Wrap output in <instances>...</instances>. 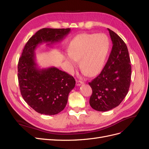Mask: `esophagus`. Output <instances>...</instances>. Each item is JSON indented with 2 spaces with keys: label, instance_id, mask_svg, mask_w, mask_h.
I'll list each match as a JSON object with an SVG mask.
<instances>
[{
  "label": "esophagus",
  "instance_id": "1",
  "mask_svg": "<svg viewBox=\"0 0 149 149\" xmlns=\"http://www.w3.org/2000/svg\"><path fill=\"white\" fill-rule=\"evenodd\" d=\"M84 83L83 81H79V80H76V86H80L83 84Z\"/></svg>",
  "mask_w": 149,
  "mask_h": 149
}]
</instances>
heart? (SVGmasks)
Segmentation results:
<instances>
[{
    "mask_svg": "<svg viewBox=\"0 0 149 149\" xmlns=\"http://www.w3.org/2000/svg\"><path fill=\"white\" fill-rule=\"evenodd\" d=\"M111 42L104 33H81L70 42L65 55L71 70H73L78 61L85 74L94 76L100 73L105 64Z\"/></svg>",
    "mask_w": 149,
    "mask_h": 149,
    "instance_id": "obj_1",
    "label": "heart"
}]
</instances>
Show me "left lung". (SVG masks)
<instances>
[{"label": "left lung", "instance_id": "obj_1", "mask_svg": "<svg viewBox=\"0 0 149 149\" xmlns=\"http://www.w3.org/2000/svg\"><path fill=\"white\" fill-rule=\"evenodd\" d=\"M112 42L108 60L101 73L89 84L93 90L89 104L97 111L118 106L127 95L131 79V65L127 46L114 31L107 29Z\"/></svg>", "mask_w": 149, "mask_h": 149}]
</instances>
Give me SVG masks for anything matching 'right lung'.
<instances>
[{
  "label": "right lung",
  "instance_id": "add662e5",
  "mask_svg": "<svg viewBox=\"0 0 149 149\" xmlns=\"http://www.w3.org/2000/svg\"><path fill=\"white\" fill-rule=\"evenodd\" d=\"M70 29L38 30L26 42L18 63V79L25 101L42 114L55 115L65 109L70 91L75 86L74 78L56 67L40 68L35 50L40 44L47 45L62 41Z\"/></svg>",
  "mask_w": 149,
  "mask_h": 149
}]
</instances>
